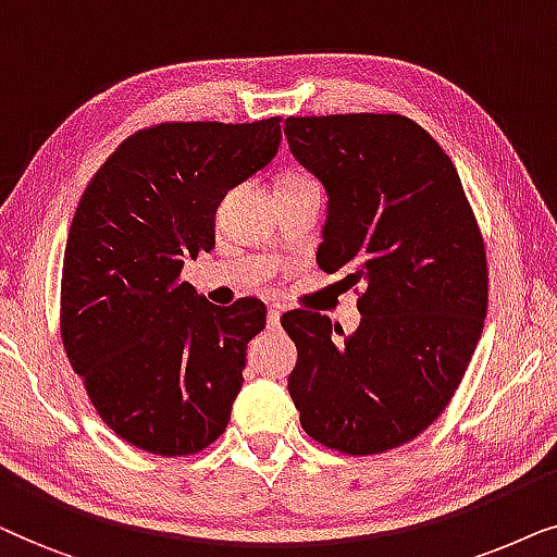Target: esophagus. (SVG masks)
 <instances>
[{
	"label": "esophagus",
	"mask_w": 557,
	"mask_h": 557,
	"mask_svg": "<svg viewBox=\"0 0 557 557\" xmlns=\"http://www.w3.org/2000/svg\"><path fill=\"white\" fill-rule=\"evenodd\" d=\"M280 315H283V306H270V315H267V325L270 329H277Z\"/></svg>",
	"instance_id": "34e87169"
}]
</instances>
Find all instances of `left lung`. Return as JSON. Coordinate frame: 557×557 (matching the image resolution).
Segmentation results:
<instances>
[{"label": "left lung", "instance_id": "left-lung-1", "mask_svg": "<svg viewBox=\"0 0 557 557\" xmlns=\"http://www.w3.org/2000/svg\"><path fill=\"white\" fill-rule=\"evenodd\" d=\"M290 152L329 193L318 267L359 287L351 336L290 310L298 346L287 389L310 438L384 454L438 420L484 331L486 251L461 177L441 145L399 114L285 119Z\"/></svg>", "mask_w": 557, "mask_h": 557}]
</instances>
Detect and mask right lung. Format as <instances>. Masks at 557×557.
Instances as JSON below:
<instances>
[{
    "label": "right lung",
    "instance_id": "1",
    "mask_svg": "<svg viewBox=\"0 0 557 557\" xmlns=\"http://www.w3.org/2000/svg\"><path fill=\"white\" fill-rule=\"evenodd\" d=\"M280 122L139 129L81 196L63 257V346L101 420L147 454H198L232 418L267 308L211 306L181 272L216 244L221 198L277 154Z\"/></svg>",
    "mask_w": 557,
    "mask_h": 557
}]
</instances>
